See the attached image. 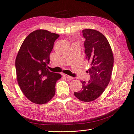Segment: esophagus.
Listing matches in <instances>:
<instances>
[{"label":"esophagus","instance_id":"obj_1","mask_svg":"<svg viewBox=\"0 0 134 134\" xmlns=\"http://www.w3.org/2000/svg\"><path fill=\"white\" fill-rule=\"evenodd\" d=\"M63 75L64 76H65V77H66V78L67 79H73V78H72V77H71V76H69V75H66V74H63Z\"/></svg>","mask_w":134,"mask_h":134}]
</instances>
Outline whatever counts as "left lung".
Returning a JSON list of instances; mask_svg holds the SVG:
<instances>
[{
  "label": "left lung",
  "mask_w": 134,
  "mask_h": 134,
  "mask_svg": "<svg viewBox=\"0 0 134 134\" xmlns=\"http://www.w3.org/2000/svg\"><path fill=\"white\" fill-rule=\"evenodd\" d=\"M86 39L85 53L91 67L87 71L90 75L88 82L81 81L82 88L74 93L83 102H91L102 94L110 81L113 69V55L106 37L100 32L92 29L82 31Z\"/></svg>",
  "instance_id": "obj_1"
}]
</instances>
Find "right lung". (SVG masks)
<instances>
[{
  "label": "right lung",
  "mask_w": 134,
  "mask_h": 134,
  "mask_svg": "<svg viewBox=\"0 0 134 134\" xmlns=\"http://www.w3.org/2000/svg\"><path fill=\"white\" fill-rule=\"evenodd\" d=\"M59 35L37 30L27 36L15 59L17 79L22 92L32 102L46 103L55 94V85L62 78L47 69L50 54Z\"/></svg>",
  "instance_id": "right-lung-1"
}]
</instances>
